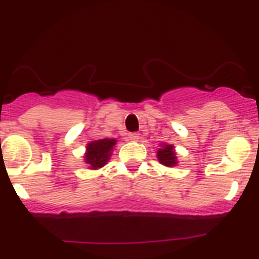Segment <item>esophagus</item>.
<instances>
[{
    "label": "esophagus",
    "mask_w": 259,
    "mask_h": 259,
    "mask_svg": "<svg viewBox=\"0 0 259 259\" xmlns=\"http://www.w3.org/2000/svg\"><path fill=\"white\" fill-rule=\"evenodd\" d=\"M139 139H140V134H130L128 135V140H131V141H139Z\"/></svg>",
    "instance_id": "34e87169"
}]
</instances>
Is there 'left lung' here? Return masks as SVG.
Wrapping results in <instances>:
<instances>
[{
    "label": "left lung",
    "mask_w": 259,
    "mask_h": 259,
    "mask_svg": "<svg viewBox=\"0 0 259 259\" xmlns=\"http://www.w3.org/2000/svg\"><path fill=\"white\" fill-rule=\"evenodd\" d=\"M158 161L166 167H174L178 164V157H176L175 146L170 144H161V148L157 152Z\"/></svg>",
    "instance_id": "8db88e82"
}]
</instances>
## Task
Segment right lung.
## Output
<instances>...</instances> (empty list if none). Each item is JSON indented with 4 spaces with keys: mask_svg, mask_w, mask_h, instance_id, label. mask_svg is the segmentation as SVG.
Segmentation results:
<instances>
[{
    "mask_svg": "<svg viewBox=\"0 0 259 259\" xmlns=\"http://www.w3.org/2000/svg\"><path fill=\"white\" fill-rule=\"evenodd\" d=\"M115 139H100L87 144L84 153V162L91 170H98L109 162L115 146Z\"/></svg>",
    "mask_w": 259,
    "mask_h": 259,
    "instance_id": "right-lung-1",
    "label": "right lung"
}]
</instances>
